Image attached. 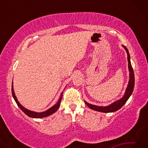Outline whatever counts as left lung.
<instances>
[{"mask_svg":"<svg viewBox=\"0 0 148 148\" xmlns=\"http://www.w3.org/2000/svg\"><path fill=\"white\" fill-rule=\"evenodd\" d=\"M122 47L125 49V51H126L127 53V61H128V68L129 72V80L123 96L120 99L112 102V104L108 105V106H97V105L88 103V102H87L86 101H84L85 103L86 104L87 106L91 110H95V111L100 112H104V113H110V112H116L121 108L126 103V102L128 101L129 97H131L132 92H133L134 87V74L131 62V57H130L129 50L127 49V47L123 46V45Z\"/></svg>","mask_w":148,"mask_h":148,"instance_id":"obj_1","label":"left lung"}]
</instances>
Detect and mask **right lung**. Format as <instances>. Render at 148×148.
Wrapping results in <instances>:
<instances>
[{"label":"right lung","instance_id":"add662e5","mask_svg":"<svg viewBox=\"0 0 148 148\" xmlns=\"http://www.w3.org/2000/svg\"><path fill=\"white\" fill-rule=\"evenodd\" d=\"M62 93H63V91H62L61 93V95H60L58 101H57V103L55 105H53V106L49 108V109H47V110H46V111H44L42 112H36L31 111V110L25 108L23 106H22V105L20 104V102L18 101V100L17 99V97L16 96V94H15L13 82H12V96H13L14 99L15 100V101H16V102L17 104V106H19V108L21 109L22 111H23L24 113L27 115V116H28L30 117H32V118H42V117H47L50 116V115L55 113V112L57 110V109L59 108V107L60 106V104H61Z\"/></svg>","mask_w":148,"mask_h":148}]
</instances>
